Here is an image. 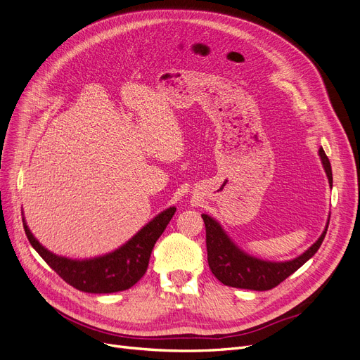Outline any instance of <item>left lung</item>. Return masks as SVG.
Returning <instances> with one entry per match:
<instances>
[{
	"label": "left lung",
	"instance_id": "1",
	"mask_svg": "<svg viewBox=\"0 0 360 360\" xmlns=\"http://www.w3.org/2000/svg\"><path fill=\"white\" fill-rule=\"evenodd\" d=\"M319 155L325 167L328 181H330L333 186L331 163L328 160L323 148H319ZM201 217L206 225L207 262L212 274L221 281L222 284L228 287L255 291L272 290L283 283L284 279H287L291 274H294L297 269L302 268L303 264L319 250L326 236L328 224H330V219H328V224L325 226V231L322 232V236L314 245L306 250L302 256L295 257L294 260L290 262L275 263L264 262L245 255L228 238L221 225H219L214 219H212L207 214H201Z\"/></svg>",
	"mask_w": 360,
	"mask_h": 360
}]
</instances>
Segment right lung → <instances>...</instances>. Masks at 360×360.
<instances>
[{
    "mask_svg": "<svg viewBox=\"0 0 360 360\" xmlns=\"http://www.w3.org/2000/svg\"><path fill=\"white\" fill-rule=\"evenodd\" d=\"M175 212V207L166 209L116 252L89 260H72L56 256L35 240L26 224H23V228L30 245L69 285L84 292L108 294L128 290L144 276L153 247Z\"/></svg>",
    "mask_w": 360,
    "mask_h": 360,
    "instance_id": "right-lung-1",
    "label": "right lung"
}]
</instances>
